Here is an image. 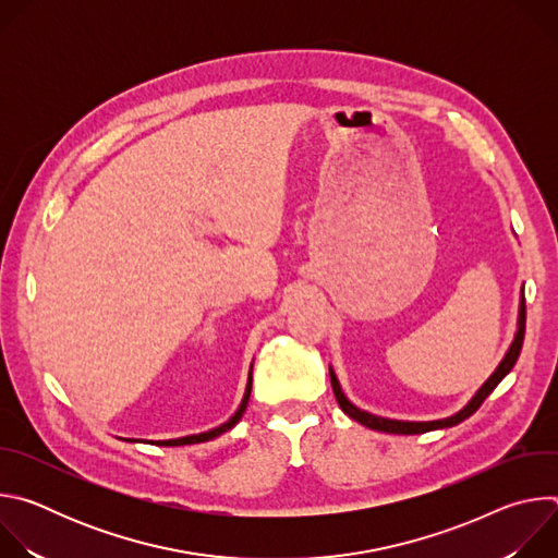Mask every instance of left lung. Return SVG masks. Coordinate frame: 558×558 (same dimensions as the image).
I'll list each match as a JSON object with an SVG mask.
<instances>
[{"instance_id":"1","label":"left lung","mask_w":558,"mask_h":558,"mask_svg":"<svg viewBox=\"0 0 558 558\" xmlns=\"http://www.w3.org/2000/svg\"><path fill=\"white\" fill-rule=\"evenodd\" d=\"M523 336H525V298H523V289H521V300H519V317H517V333L504 355V360L499 362V366L493 371V375L480 386V390H476L470 402L457 411L454 415L450 417H444V420H433V422H404V420H388V417H379V415H373L368 411H362L357 409L349 397L344 395L342 386H340V379L333 371V366H329V375H331V386H333V392H336V400L340 404V409L355 422H360L362 426L366 428H373V430H381V433H395V435H420V433H428V430H439V428H450V426H457L459 422L468 420L476 409H480L484 404L486 397L497 388V384L512 371V366L517 364L519 360V353H521V347H523Z\"/></svg>"}]
</instances>
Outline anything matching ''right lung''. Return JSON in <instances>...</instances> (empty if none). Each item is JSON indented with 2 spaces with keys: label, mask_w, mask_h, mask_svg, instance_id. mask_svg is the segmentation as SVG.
Here are the masks:
<instances>
[{
  "label": "right lung",
  "mask_w": 558,
  "mask_h": 558,
  "mask_svg": "<svg viewBox=\"0 0 558 558\" xmlns=\"http://www.w3.org/2000/svg\"><path fill=\"white\" fill-rule=\"evenodd\" d=\"M252 371H254V364L250 366V377H247V386H245V395H243V402L241 407H238V411L220 426L211 428V430H205V433H198V435H185V437H177V439H163V441H149V444H156V446H187V444H201V441H209L227 430H231L238 422H241L243 413L247 411V404H250V395H252ZM128 441H143V439H128Z\"/></svg>",
  "instance_id": "add662e5"
}]
</instances>
